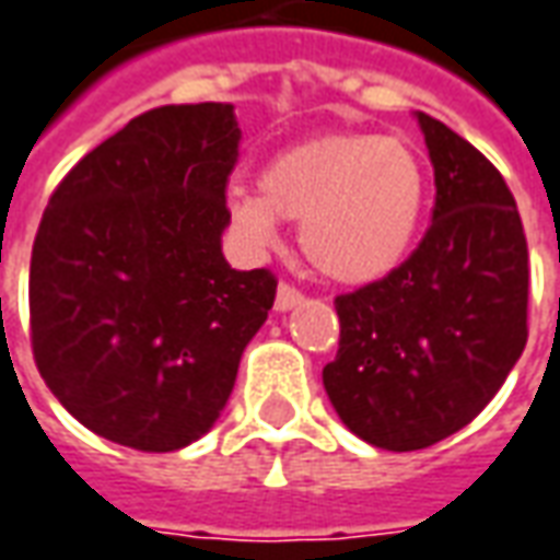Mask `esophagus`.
Masks as SVG:
<instances>
[{
    "mask_svg": "<svg viewBox=\"0 0 560 560\" xmlns=\"http://www.w3.org/2000/svg\"><path fill=\"white\" fill-rule=\"evenodd\" d=\"M303 303V293L291 288V284H279V291H276V312H291Z\"/></svg>",
    "mask_w": 560,
    "mask_h": 560,
    "instance_id": "esophagus-1",
    "label": "esophagus"
}]
</instances>
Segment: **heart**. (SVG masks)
<instances>
[{
    "label": "heart",
    "mask_w": 560,
    "mask_h": 560,
    "mask_svg": "<svg viewBox=\"0 0 560 560\" xmlns=\"http://www.w3.org/2000/svg\"><path fill=\"white\" fill-rule=\"evenodd\" d=\"M428 209V172L400 139L330 132L267 160L257 194L226 197L230 224L254 248L300 221V245L324 279L363 288L409 257Z\"/></svg>",
    "instance_id": "heart-1"
}]
</instances>
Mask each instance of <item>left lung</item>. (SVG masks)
<instances>
[{
    "label": "left lung",
    "instance_id": "1",
    "mask_svg": "<svg viewBox=\"0 0 560 560\" xmlns=\"http://www.w3.org/2000/svg\"><path fill=\"white\" fill-rule=\"evenodd\" d=\"M436 206L416 254L336 296L324 390L354 436L388 452L440 443L482 412L527 342V242L510 187L455 130L416 112Z\"/></svg>",
    "mask_w": 560,
    "mask_h": 560
}]
</instances>
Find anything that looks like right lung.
<instances>
[{"label": "right lung", "instance_id": "obj_1", "mask_svg": "<svg viewBox=\"0 0 560 560\" xmlns=\"http://www.w3.org/2000/svg\"><path fill=\"white\" fill-rule=\"evenodd\" d=\"M230 103L163 105L75 163L35 233L30 324L38 373L69 416L139 452L197 443L224 412L276 279L233 269Z\"/></svg>", "mask_w": 560, "mask_h": 560}]
</instances>
